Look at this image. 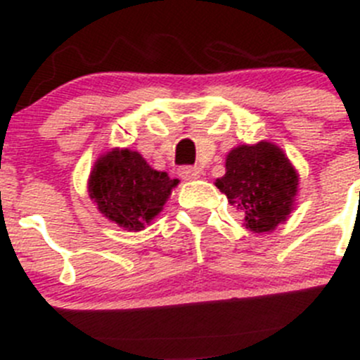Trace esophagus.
Wrapping results in <instances>:
<instances>
[{
    "instance_id": "obj_1",
    "label": "esophagus",
    "mask_w": 360,
    "mask_h": 360,
    "mask_svg": "<svg viewBox=\"0 0 360 360\" xmlns=\"http://www.w3.org/2000/svg\"><path fill=\"white\" fill-rule=\"evenodd\" d=\"M179 176L181 180H198L201 176V169L198 166H181L179 168Z\"/></svg>"
}]
</instances>
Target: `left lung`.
Segmentation results:
<instances>
[{
  "mask_svg": "<svg viewBox=\"0 0 360 360\" xmlns=\"http://www.w3.org/2000/svg\"><path fill=\"white\" fill-rule=\"evenodd\" d=\"M298 172L272 142L237 146L225 158V175L214 181L255 234L272 232L290 218L298 195Z\"/></svg>",
  "mask_w": 360,
  "mask_h": 360,
  "instance_id": "left-lung-1",
  "label": "left lung"
}]
</instances>
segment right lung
<instances>
[{
    "label": "right lung",
    "instance_id": "obj_1",
    "mask_svg": "<svg viewBox=\"0 0 360 360\" xmlns=\"http://www.w3.org/2000/svg\"><path fill=\"white\" fill-rule=\"evenodd\" d=\"M176 185L179 180L154 169L140 153L116 147L95 161L88 195L107 220L139 232L161 213Z\"/></svg>",
    "mask_w": 360,
    "mask_h": 360
}]
</instances>
